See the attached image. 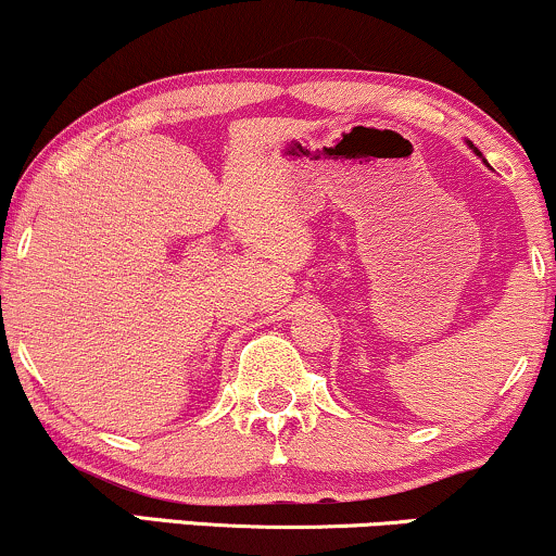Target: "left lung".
Returning a JSON list of instances; mask_svg holds the SVG:
<instances>
[{"label": "left lung", "mask_w": 556, "mask_h": 556, "mask_svg": "<svg viewBox=\"0 0 556 556\" xmlns=\"http://www.w3.org/2000/svg\"><path fill=\"white\" fill-rule=\"evenodd\" d=\"M469 147H471V149H475V143H469ZM475 152H477V149H475ZM477 154H479V152H477Z\"/></svg>", "instance_id": "left-lung-1"}]
</instances>
